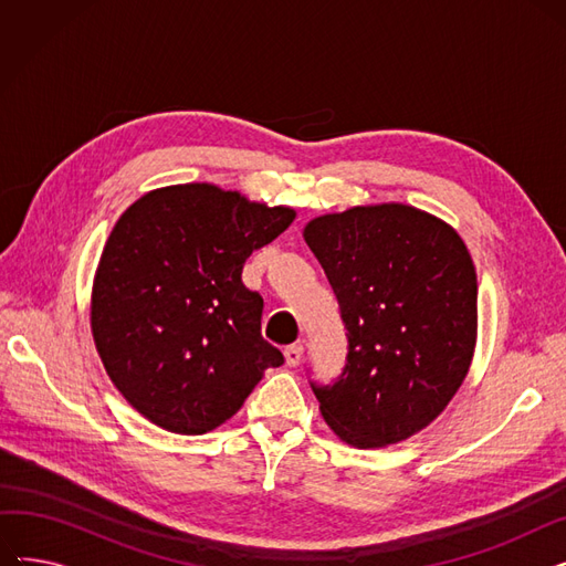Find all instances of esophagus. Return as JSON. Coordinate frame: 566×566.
Returning <instances> with one entry per match:
<instances>
[{
    "mask_svg": "<svg viewBox=\"0 0 566 566\" xmlns=\"http://www.w3.org/2000/svg\"><path fill=\"white\" fill-rule=\"evenodd\" d=\"M303 353H305V346L298 342V344H289L284 348V358H286V365L289 367H298L301 360H303Z\"/></svg>",
    "mask_w": 566,
    "mask_h": 566,
    "instance_id": "34e87169",
    "label": "esophagus"
}]
</instances>
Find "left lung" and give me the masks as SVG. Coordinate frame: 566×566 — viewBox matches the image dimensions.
<instances>
[{
  "mask_svg": "<svg viewBox=\"0 0 566 566\" xmlns=\"http://www.w3.org/2000/svg\"><path fill=\"white\" fill-rule=\"evenodd\" d=\"M346 328L328 385L310 378L331 429L353 448L418 433L450 403L478 337V275L459 233L403 203L358 206L305 227Z\"/></svg>",
  "mask_w": 566,
  "mask_h": 566,
  "instance_id": "1",
  "label": "left lung"
}]
</instances>
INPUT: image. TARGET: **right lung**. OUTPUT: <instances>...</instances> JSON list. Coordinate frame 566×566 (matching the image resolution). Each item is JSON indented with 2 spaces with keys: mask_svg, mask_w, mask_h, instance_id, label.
Here are the masks:
<instances>
[{
  "mask_svg": "<svg viewBox=\"0 0 566 566\" xmlns=\"http://www.w3.org/2000/svg\"><path fill=\"white\" fill-rule=\"evenodd\" d=\"M291 208L208 184L137 199L114 224L92 295L101 360L133 408L186 436L220 427L284 355L261 335L243 265L289 229Z\"/></svg>",
  "mask_w": 566,
  "mask_h": 566,
  "instance_id": "obj_1",
  "label": "right lung"
}]
</instances>
